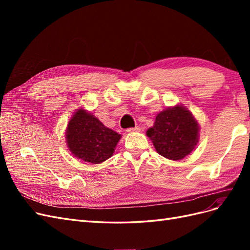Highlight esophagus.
<instances>
[{"instance_id": "1", "label": "esophagus", "mask_w": 250, "mask_h": 250, "mask_svg": "<svg viewBox=\"0 0 250 250\" xmlns=\"http://www.w3.org/2000/svg\"><path fill=\"white\" fill-rule=\"evenodd\" d=\"M141 130V128L139 126H135V127H131V128H128L126 130L127 132H138Z\"/></svg>"}]
</instances>
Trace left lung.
Segmentation results:
<instances>
[{"mask_svg":"<svg viewBox=\"0 0 250 250\" xmlns=\"http://www.w3.org/2000/svg\"><path fill=\"white\" fill-rule=\"evenodd\" d=\"M158 154L179 161L190 154L198 143L199 124L183 105L158 113L154 125L146 132Z\"/></svg>","mask_w":250,"mask_h":250,"instance_id":"obj_1","label":"left lung"}]
</instances>
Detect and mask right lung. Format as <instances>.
<instances>
[{
  "label": "right lung",
  "mask_w": 250,
  "mask_h": 250,
  "mask_svg": "<svg viewBox=\"0 0 250 250\" xmlns=\"http://www.w3.org/2000/svg\"><path fill=\"white\" fill-rule=\"evenodd\" d=\"M65 139L75 157L90 164H101L115 152L121 134L105 127L90 112L79 108L67 124Z\"/></svg>",
  "instance_id": "1"
}]
</instances>
